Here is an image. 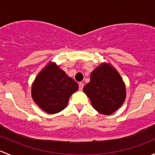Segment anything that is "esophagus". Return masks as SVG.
I'll return each instance as SVG.
<instances>
[{
  "mask_svg": "<svg viewBox=\"0 0 155 155\" xmlns=\"http://www.w3.org/2000/svg\"><path fill=\"white\" fill-rule=\"evenodd\" d=\"M83 87H84V84L82 83V82H79V91H82V89H83Z\"/></svg>",
  "mask_w": 155,
  "mask_h": 155,
  "instance_id": "obj_1",
  "label": "esophagus"
}]
</instances>
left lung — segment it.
Masks as SVG:
<instances>
[{
  "label": "left lung",
  "instance_id": "left-lung-1",
  "mask_svg": "<svg viewBox=\"0 0 155 155\" xmlns=\"http://www.w3.org/2000/svg\"><path fill=\"white\" fill-rule=\"evenodd\" d=\"M92 107L103 115L118 110L126 98V86L119 73L109 63H102L91 73L90 82L83 87Z\"/></svg>",
  "mask_w": 155,
  "mask_h": 155
}]
</instances>
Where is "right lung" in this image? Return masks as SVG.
<instances>
[{
	"mask_svg": "<svg viewBox=\"0 0 155 155\" xmlns=\"http://www.w3.org/2000/svg\"><path fill=\"white\" fill-rule=\"evenodd\" d=\"M79 88L77 82L69 77L54 62L42 69L31 87L35 104L44 112L55 114L67 107L69 98Z\"/></svg>",
	"mask_w": 155,
	"mask_h": 155,
	"instance_id": "obj_1",
	"label": "right lung"
}]
</instances>
